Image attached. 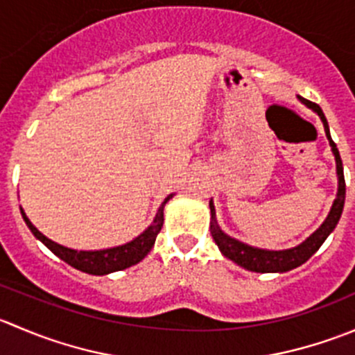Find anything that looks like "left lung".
I'll use <instances>...</instances> for the list:
<instances>
[{"label":"left lung","instance_id":"1","mask_svg":"<svg viewBox=\"0 0 355 355\" xmlns=\"http://www.w3.org/2000/svg\"><path fill=\"white\" fill-rule=\"evenodd\" d=\"M304 105L309 106L311 110L316 111L320 114L321 121L324 125V134H327L328 141H330L331 151L335 155V161H336V175H338V192H336V199L333 200V206L328 213L327 220L323 221L320 228L314 232L311 237H307L302 244H299L297 247H292V249H285V250H268V249H257V247L247 245L244 242L237 241V239H232L230 235L225 234L223 230L220 228L216 221V211H214V204L213 199L209 200V207H211V223H209V230L211 235H213L214 242L216 245L220 247L221 254L228 259H232L234 263H237L239 266L245 268L249 271H256V273H285V271L293 270V268L300 266V264L306 263L321 245L323 242L327 241L328 235L335 230L336 223H338L340 216H342L343 211V202H345V178H343V166H342V159H340V153L336 149V144L331 141L330 135V128H328V121L324 118L323 110L320 108L314 103L307 101V99L299 98Z\"/></svg>","mask_w":355,"mask_h":355}]
</instances>
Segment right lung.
Instances as JSON below:
<instances>
[{
    "mask_svg": "<svg viewBox=\"0 0 355 355\" xmlns=\"http://www.w3.org/2000/svg\"><path fill=\"white\" fill-rule=\"evenodd\" d=\"M171 198H173V194H170L163 200V202H161L153 223L149 225V227L146 228L139 237H135L134 241L127 242V244L123 245L110 247V249H103V250H75V249H68L65 245L56 244V242H53L51 239L42 235L41 232L31 223V220L25 216L24 209L20 211H22V218L25 223H27L28 230L34 234L35 239H39L42 244L48 247L55 256H58L60 259L65 261L67 264H70V266L75 268V270L84 271V273L108 275V273H113V271H121L125 270V268L134 266V264H137L139 261H142L146 256H148V252L153 249V245H155L156 237L157 234H159L161 227H163L164 204H166Z\"/></svg>",
    "mask_w": 355,
    "mask_h": 355,
    "instance_id": "right-lung-1",
    "label": "right lung"
}]
</instances>
